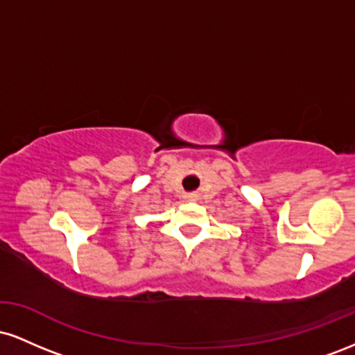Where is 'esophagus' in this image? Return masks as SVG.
<instances>
[{"mask_svg": "<svg viewBox=\"0 0 355 355\" xmlns=\"http://www.w3.org/2000/svg\"><path fill=\"white\" fill-rule=\"evenodd\" d=\"M185 200H189V202L197 200V195H195V193H187V195H185Z\"/></svg>", "mask_w": 355, "mask_h": 355, "instance_id": "obj_1", "label": "esophagus"}]
</instances>
